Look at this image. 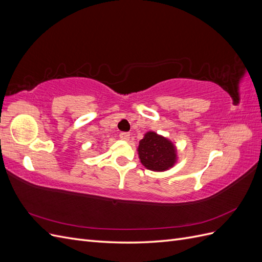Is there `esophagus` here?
I'll return each mask as SVG.
<instances>
[{
  "label": "esophagus",
  "mask_w": 262,
  "mask_h": 262,
  "mask_svg": "<svg viewBox=\"0 0 262 262\" xmlns=\"http://www.w3.org/2000/svg\"><path fill=\"white\" fill-rule=\"evenodd\" d=\"M119 138L123 141H128L130 139V134L128 132H121L120 134H119Z\"/></svg>",
  "instance_id": "esophagus-1"
}]
</instances>
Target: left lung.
<instances>
[{
    "mask_svg": "<svg viewBox=\"0 0 262 262\" xmlns=\"http://www.w3.org/2000/svg\"><path fill=\"white\" fill-rule=\"evenodd\" d=\"M139 156L141 163L147 169L163 171L172 167L176 162V149L170 141L158 136L155 132H147L140 141Z\"/></svg>",
    "mask_w": 262,
    "mask_h": 262,
    "instance_id": "left-lung-1",
    "label": "left lung"
}]
</instances>
